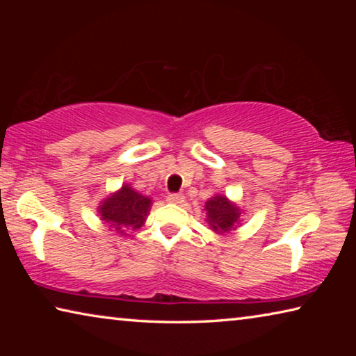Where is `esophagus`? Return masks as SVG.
Returning <instances> with one entry per match:
<instances>
[{
    "label": "esophagus",
    "mask_w": 356,
    "mask_h": 356,
    "mask_svg": "<svg viewBox=\"0 0 356 356\" xmlns=\"http://www.w3.org/2000/svg\"><path fill=\"white\" fill-rule=\"evenodd\" d=\"M166 201L171 204H182L185 201V197L184 195H180V193H171V195H168Z\"/></svg>",
    "instance_id": "obj_1"
}]
</instances>
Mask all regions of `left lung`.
<instances>
[{"label":"left lung","instance_id":"obj_1","mask_svg":"<svg viewBox=\"0 0 356 356\" xmlns=\"http://www.w3.org/2000/svg\"><path fill=\"white\" fill-rule=\"evenodd\" d=\"M206 210L209 225L216 232L231 231L240 216V209L229 202L225 196H215L207 201Z\"/></svg>","mask_w":356,"mask_h":356}]
</instances>
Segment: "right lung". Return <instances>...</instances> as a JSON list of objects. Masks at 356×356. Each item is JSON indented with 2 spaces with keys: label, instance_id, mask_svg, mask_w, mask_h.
Here are the masks:
<instances>
[{
  "label": "right lung",
  "instance_id": "1",
  "mask_svg": "<svg viewBox=\"0 0 356 356\" xmlns=\"http://www.w3.org/2000/svg\"><path fill=\"white\" fill-rule=\"evenodd\" d=\"M149 207V197L141 196L140 193L131 190L129 185H124L120 191L106 197L99 209L102 220H105L116 231H120L124 227H141L147 216Z\"/></svg>",
  "mask_w": 356,
  "mask_h": 356
}]
</instances>
